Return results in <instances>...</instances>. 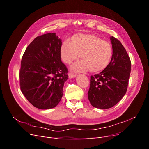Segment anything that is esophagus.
<instances>
[{"label":"esophagus","mask_w":149,"mask_h":149,"mask_svg":"<svg viewBox=\"0 0 149 149\" xmlns=\"http://www.w3.org/2000/svg\"><path fill=\"white\" fill-rule=\"evenodd\" d=\"M68 76H69L70 78H73L75 77V76H76V74L73 73V72H71V71H70L68 73Z\"/></svg>","instance_id":"34e87169"}]
</instances>
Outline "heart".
<instances>
[{
	"mask_svg": "<svg viewBox=\"0 0 149 149\" xmlns=\"http://www.w3.org/2000/svg\"><path fill=\"white\" fill-rule=\"evenodd\" d=\"M112 48L109 42L94 35L78 33L71 41L65 40L61 45V55L66 63L76 60H81L72 66L76 71L89 70L92 73L100 72L109 65L112 57Z\"/></svg>",
	"mask_w": 149,
	"mask_h": 149,
	"instance_id": "obj_1",
	"label": "heart"
}]
</instances>
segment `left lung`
Here are the masks:
<instances>
[{
  "instance_id": "left-lung-1",
  "label": "left lung",
  "mask_w": 149,
  "mask_h": 149,
  "mask_svg": "<svg viewBox=\"0 0 149 149\" xmlns=\"http://www.w3.org/2000/svg\"><path fill=\"white\" fill-rule=\"evenodd\" d=\"M112 56L109 65L100 73L90 77L88 100L99 109L115 106L127 91L131 70V61L118 39L111 37Z\"/></svg>"
}]
</instances>
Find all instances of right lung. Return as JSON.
Here are the masks:
<instances>
[{
  "instance_id": "obj_1",
  "label": "right lung",
  "mask_w": 149,
  "mask_h": 149,
  "mask_svg": "<svg viewBox=\"0 0 149 149\" xmlns=\"http://www.w3.org/2000/svg\"><path fill=\"white\" fill-rule=\"evenodd\" d=\"M61 40L55 33L36 37L26 47L19 71L22 93L40 109L55 107L61 101L68 79V68L61 60Z\"/></svg>"
}]
</instances>
